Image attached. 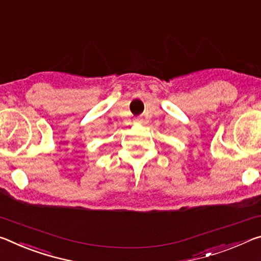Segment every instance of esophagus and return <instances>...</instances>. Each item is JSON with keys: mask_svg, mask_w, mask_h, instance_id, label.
<instances>
[{"mask_svg": "<svg viewBox=\"0 0 261 261\" xmlns=\"http://www.w3.org/2000/svg\"><path fill=\"white\" fill-rule=\"evenodd\" d=\"M135 121H136V122H142V119H141V118H136Z\"/></svg>", "mask_w": 261, "mask_h": 261, "instance_id": "1", "label": "esophagus"}]
</instances>
